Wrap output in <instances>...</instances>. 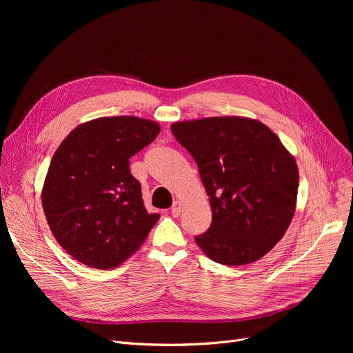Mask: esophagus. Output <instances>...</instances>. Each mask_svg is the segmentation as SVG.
<instances>
[{
    "mask_svg": "<svg viewBox=\"0 0 353 353\" xmlns=\"http://www.w3.org/2000/svg\"><path fill=\"white\" fill-rule=\"evenodd\" d=\"M170 212H172V214L174 216V217H177V216H180V212H181V203L179 201V200H176V201H173V206H172V209H170Z\"/></svg>",
    "mask_w": 353,
    "mask_h": 353,
    "instance_id": "obj_1",
    "label": "esophagus"
}]
</instances>
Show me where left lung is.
Returning <instances> with one entry per match:
<instances>
[{
	"mask_svg": "<svg viewBox=\"0 0 353 353\" xmlns=\"http://www.w3.org/2000/svg\"><path fill=\"white\" fill-rule=\"evenodd\" d=\"M194 159L210 197L212 225L194 237L212 261L240 266L263 257L294 214L299 173L272 130L243 117H210L172 124Z\"/></svg>",
	"mask_w": 353,
	"mask_h": 353,
	"instance_id": "left-lung-1",
	"label": "left lung"
}]
</instances>
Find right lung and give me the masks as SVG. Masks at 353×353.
<instances>
[{
  "label": "right lung",
  "mask_w": 353,
  "mask_h": 353,
  "mask_svg": "<svg viewBox=\"0 0 353 353\" xmlns=\"http://www.w3.org/2000/svg\"><path fill=\"white\" fill-rule=\"evenodd\" d=\"M160 125L132 116L76 127L54 153L43 189L48 226L76 261L113 269L132 256L157 223L143 205L130 157L150 144Z\"/></svg>",
  "instance_id": "right-lung-1"
}]
</instances>
